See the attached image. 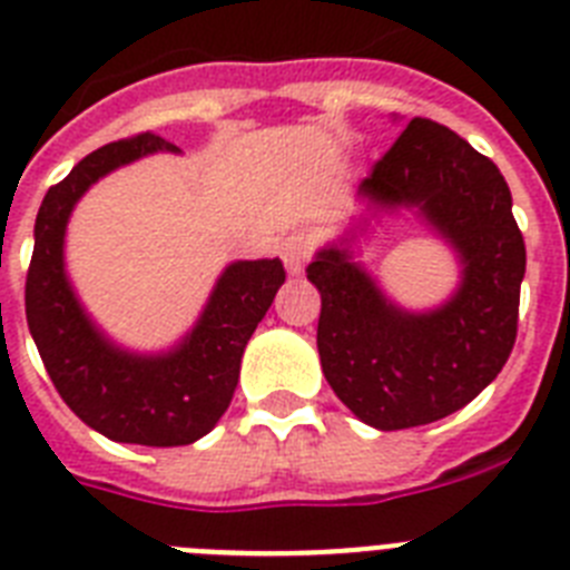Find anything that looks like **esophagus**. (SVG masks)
Returning <instances> with one entry per match:
<instances>
[{"mask_svg":"<svg viewBox=\"0 0 570 570\" xmlns=\"http://www.w3.org/2000/svg\"><path fill=\"white\" fill-rule=\"evenodd\" d=\"M279 256L282 262H285V267H288V274H303L305 262H308L311 256L308 236H303V233H291V236L282 242Z\"/></svg>","mask_w":570,"mask_h":570,"instance_id":"obj_1","label":"esophagus"}]
</instances>
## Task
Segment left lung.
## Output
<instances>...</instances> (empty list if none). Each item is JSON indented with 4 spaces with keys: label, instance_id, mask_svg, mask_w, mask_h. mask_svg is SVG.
<instances>
[{
    "label": "left lung",
    "instance_id": "left-lung-1",
    "mask_svg": "<svg viewBox=\"0 0 570 570\" xmlns=\"http://www.w3.org/2000/svg\"><path fill=\"white\" fill-rule=\"evenodd\" d=\"M381 210L410 207L459 253L461 285L441 308L386 299L348 242L314 256L317 348L334 395L374 430H410L459 412L495 381L517 343L524 238L508 181L464 138L415 118L360 184Z\"/></svg>",
    "mask_w": 570,
    "mask_h": 570
}]
</instances>
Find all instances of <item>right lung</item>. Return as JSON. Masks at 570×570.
Here are the masks:
<instances>
[{"label":"right lung","mask_w":570,"mask_h":570,"mask_svg":"<svg viewBox=\"0 0 570 570\" xmlns=\"http://www.w3.org/2000/svg\"><path fill=\"white\" fill-rule=\"evenodd\" d=\"M153 153H178L160 135L115 140L77 164L42 198L26 279V317L46 372L68 410L120 444L184 446L218 424L233 401L242 354L285 282L279 259L233 262L196 328L164 354H135L104 337L66 276L68 216L97 178Z\"/></svg>","instance_id":"right-lung-1"}]
</instances>
